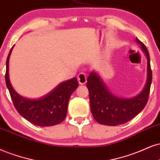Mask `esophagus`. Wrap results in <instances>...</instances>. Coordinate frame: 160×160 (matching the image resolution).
<instances>
[{"label": "esophagus", "instance_id": "esophagus-1", "mask_svg": "<svg viewBox=\"0 0 160 160\" xmlns=\"http://www.w3.org/2000/svg\"><path fill=\"white\" fill-rule=\"evenodd\" d=\"M78 81L80 84H84L87 82V76H86L85 73L81 72L78 75Z\"/></svg>", "mask_w": 160, "mask_h": 160}]
</instances>
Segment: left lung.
Wrapping results in <instances>:
<instances>
[{
	"label": "left lung",
	"mask_w": 160,
	"mask_h": 160,
	"mask_svg": "<svg viewBox=\"0 0 160 160\" xmlns=\"http://www.w3.org/2000/svg\"><path fill=\"white\" fill-rule=\"evenodd\" d=\"M136 42L141 44L148 58V78L143 91L131 99L118 98L108 91L102 81L95 72H91L87 80L89 91L90 105L93 117L99 123L107 126H117L125 123L143 110L147 104L152 82L149 52L138 38Z\"/></svg>",
	"instance_id": "left-lung-1"
}]
</instances>
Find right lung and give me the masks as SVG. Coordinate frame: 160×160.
<instances>
[{
  "label": "right lung",
  "mask_w": 160,
  "mask_h": 160,
  "mask_svg": "<svg viewBox=\"0 0 160 160\" xmlns=\"http://www.w3.org/2000/svg\"><path fill=\"white\" fill-rule=\"evenodd\" d=\"M7 59L5 80L16 109L22 117L39 127H51L61 123L67 113L68 102L72 93L78 88L76 78L62 82L52 92L37 99L24 98L15 91L9 78V60Z\"/></svg>",
  "instance_id": "add662e5"
}]
</instances>
